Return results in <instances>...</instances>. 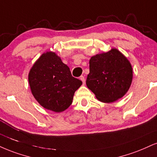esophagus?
<instances>
[{
    "instance_id": "1",
    "label": "esophagus",
    "mask_w": 157,
    "mask_h": 157,
    "mask_svg": "<svg viewBox=\"0 0 157 157\" xmlns=\"http://www.w3.org/2000/svg\"><path fill=\"white\" fill-rule=\"evenodd\" d=\"M80 80L82 82V83H83V84L86 83V80H85L84 76H81V77H80Z\"/></svg>"
}]
</instances>
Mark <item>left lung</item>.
Segmentation results:
<instances>
[{
    "instance_id": "1",
    "label": "left lung",
    "mask_w": 157,
    "mask_h": 157,
    "mask_svg": "<svg viewBox=\"0 0 157 157\" xmlns=\"http://www.w3.org/2000/svg\"><path fill=\"white\" fill-rule=\"evenodd\" d=\"M86 86L101 102L112 103L127 93L133 71L127 58L116 48L92 56Z\"/></svg>"
}]
</instances>
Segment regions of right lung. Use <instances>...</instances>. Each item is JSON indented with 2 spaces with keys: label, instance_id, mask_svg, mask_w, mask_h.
I'll return each instance as SVG.
<instances>
[{
  "label": "right lung",
  "instance_id": "obj_1",
  "mask_svg": "<svg viewBox=\"0 0 157 157\" xmlns=\"http://www.w3.org/2000/svg\"><path fill=\"white\" fill-rule=\"evenodd\" d=\"M31 93L44 108L60 113L72 103L75 92L82 84L71 76L70 69L52 51L44 52L28 74Z\"/></svg>",
  "mask_w": 157,
  "mask_h": 157
}]
</instances>
